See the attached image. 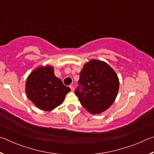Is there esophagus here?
Wrapping results in <instances>:
<instances>
[{
    "label": "esophagus",
    "mask_w": 154,
    "mask_h": 154,
    "mask_svg": "<svg viewBox=\"0 0 154 154\" xmlns=\"http://www.w3.org/2000/svg\"><path fill=\"white\" fill-rule=\"evenodd\" d=\"M69 88H71V90L72 92H73L74 90H75V88H74L73 86H72V85H69Z\"/></svg>",
    "instance_id": "1"
}]
</instances>
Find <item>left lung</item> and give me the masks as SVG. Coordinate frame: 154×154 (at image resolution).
<instances>
[{
	"instance_id": "left-lung-1",
	"label": "left lung",
	"mask_w": 154,
	"mask_h": 154,
	"mask_svg": "<svg viewBox=\"0 0 154 154\" xmlns=\"http://www.w3.org/2000/svg\"><path fill=\"white\" fill-rule=\"evenodd\" d=\"M75 94L82 105L92 114L106 111L114 102L119 90V79L105 62L92 60L83 66Z\"/></svg>"
}]
</instances>
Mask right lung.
I'll list each match as a JSON object with an SVG mask.
<instances>
[{
    "label": "right lung",
    "mask_w": 154,
    "mask_h": 154,
    "mask_svg": "<svg viewBox=\"0 0 154 154\" xmlns=\"http://www.w3.org/2000/svg\"><path fill=\"white\" fill-rule=\"evenodd\" d=\"M70 91L71 89L55 76L52 66L35 69L26 83L27 97L38 109L44 111H51L61 105Z\"/></svg>",
    "instance_id": "1"
}]
</instances>
